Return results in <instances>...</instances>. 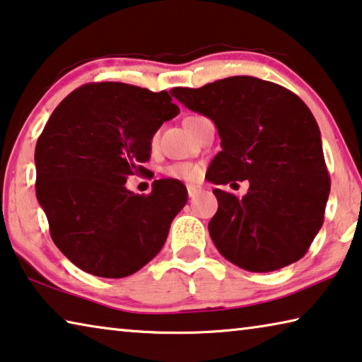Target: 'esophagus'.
<instances>
[{
    "mask_svg": "<svg viewBox=\"0 0 362 362\" xmlns=\"http://www.w3.org/2000/svg\"><path fill=\"white\" fill-rule=\"evenodd\" d=\"M187 190H188V197L194 198V197H198V194L203 192V187L202 185H188Z\"/></svg>",
    "mask_w": 362,
    "mask_h": 362,
    "instance_id": "obj_1",
    "label": "esophagus"
}]
</instances>
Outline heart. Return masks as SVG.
I'll list each match as a JSON object with an SVG mask.
<instances>
[{"mask_svg":"<svg viewBox=\"0 0 362 362\" xmlns=\"http://www.w3.org/2000/svg\"><path fill=\"white\" fill-rule=\"evenodd\" d=\"M197 116H192V117H187L185 120H190L194 119ZM158 140V135L153 136V143H156ZM168 175L174 177V179H182V180H194L199 174V168L198 165H194L192 163H177V164H172L168 168Z\"/></svg>","mask_w":362,"mask_h":362,"instance_id":"b5f03b06","label":"heart"}]
</instances>
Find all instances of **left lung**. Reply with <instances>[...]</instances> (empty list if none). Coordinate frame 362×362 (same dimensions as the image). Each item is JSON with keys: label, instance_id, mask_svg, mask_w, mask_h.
<instances>
[{"label": "left lung", "instance_id": "obj_1", "mask_svg": "<svg viewBox=\"0 0 362 362\" xmlns=\"http://www.w3.org/2000/svg\"><path fill=\"white\" fill-rule=\"evenodd\" d=\"M182 105L216 124L222 151L209 180H248L243 198L212 190L219 208L209 235L219 253L250 272H272L306 255L330 193L319 125L293 91L250 76L202 88H172Z\"/></svg>", "mask_w": 362, "mask_h": 362}]
</instances>
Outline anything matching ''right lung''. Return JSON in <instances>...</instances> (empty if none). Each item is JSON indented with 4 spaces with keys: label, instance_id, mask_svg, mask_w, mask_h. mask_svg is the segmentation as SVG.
I'll return each mask as SVG.
<instances>
[{
    "label": "right lung",
    "instance_id": "1",
    "mask_svg": "<svg viewBox=\"0 0 362 362\" xmlns=\"http://www.w3.org/2000/svg\"><path fill=\"white\" fill-rule=\"evenodd\" d=\"M180 112L168 91L120 82L87 83L51 114L35 146L37 199L54 245L96 277L122 279L150 262L187 203L174 179L150 194L125 188L151 156V140Z\"/></svg>",
    "mask_w": 362,
    "mask_h": 362
}]
</instances>
